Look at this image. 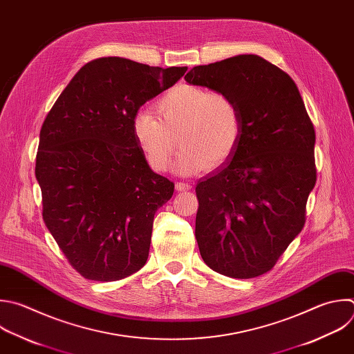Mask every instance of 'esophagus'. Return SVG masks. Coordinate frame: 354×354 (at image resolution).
<instances>
[{
  "mask_svg": "<svg viewBox=\"0 0 354 354\" xmlns=\"http://www.w3.org/2000/svg\"><path fill=\"white\" fill-rule=\"evenodd\" d=\"M175 187H176V190H179V192H185V190H190V189H192L190 183H185V182H178V183L175 185Z\"/></svg>",
  "mask_w": 354,
  "mask_h": 354,
  "instance_id": "esophagus-1",
  "label": "esophagus"
}]
</instances>
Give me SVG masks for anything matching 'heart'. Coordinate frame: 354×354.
Returning <instances> with one entry per match:
<instances>
[{
    "label": "heart",
    "mask_w": 354,
    "mask_h": 354,
    "mask_svg": "<svg viewBox=\"0 0 354 354\" xmlns=\"http://www.w3.org/2000/svg\"><path fill=\"white\" fill-rule=\"evenodd\" d=\"M150 111L136 113L132 132L139 149L156 171L167 169L178 143L174 169L193 175L214 169L230 158L242 136L241 111L230 95L190 84H178Z\"/></svg>",
    "instance_id": "1"
}]
</instances>
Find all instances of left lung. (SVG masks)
<instances>
[{"mask_svg":"<svg viewBox=\"0 0 354 354\" xmlns=\"http://www.w3.org/2000/svg\"><path fill=\"white\" fill-rule=\"evenodd\" d=\"M185 80L226 93L242 118L236 150L196 186L200 254L222 275L260 277L303 229L317 180L314 127L293 79L259 55L194 66Z\"/></svg>","mask_w":354,"mask_h":354,"instance_id":"obj_1","label":"left lung"}]
</instances>
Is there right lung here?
<instances>
[{
	"label": "right lung",
	"instance_id": "obj_1",
	"mask_svg": "<svg viewBox=\"0 0 354 354\" xmlns=\"http://www.w3.org/2000/svg\"><path fill=\"white\" fill-rule=\"evenodd\" d=\"M186 71L120 57L94 59L46 118L36 157L43 219L86 279H122L149 259L154 214L175 186L150 168L132 124L145 102Z\"/></svg>",
	"mask_w": 354,
	"mask_h": 354
}]
</instances>
